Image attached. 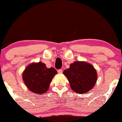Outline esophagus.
<instances>
[{"label": "esophagus", "instance_id": "obj_1", "mask_svg": "<svg viewBox=\"0 0 122 122\" xmlns=\"http://www.w3.org/2000/svg\"><path fill=\"white\" fill-rule=\"evenodd\" d=\"M58 73H59V74H61V73H63L62 69H59V70H58Z\"/></svg>", "mask_w": 122, "mask_h": 122}]
</instances>
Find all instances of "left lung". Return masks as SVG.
I'll list each match as a JSON object with an SVG mask.
<instances>
[{
	"mask_svg": "<svg viewBox=\"0 0 122 122\" xmlns=\"http://www.w3.org/2000/svg\"><path fill=\"white\" fill-rule=\"evenodd\" d=\"M71 89L78 94H86L94 87L97 80V73L92 65L85 61H75L64 70Z\"/></svg>",
	"mask_w": 122,
	"mask_h": 122,
	"instance_id": "1",
	"label": "left lung"
}]
</instances>
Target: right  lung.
I'll return each mask as SVG.
<instances>
[{"label":"right lung","mask_w":122,"mask_h":122,"mask_svg":"<svg viewBox=\"0 0 122 122\" xmlns=\"http://www.w3.org/2000/svg\"><path fill=\"white\" fill-rule=\"evenodd\" d=\"M56 73L54 68H47L44 63L40 61L26 66L22 77L30 91L38 94H43L48 91L50 83Z\"/></svg>","instance_id":"obj_1"}]
</instances>
